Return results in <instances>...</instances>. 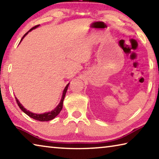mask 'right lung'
<instances>
[{"label":"right lung","instance_id":"right-lung-1","mask_svg":"<svg viewBox=\"0 0 159 159\" xmlns=\"http://www.w3.org/2000/svg\"><path fill=\"white\" fill-rule=\"evenodd\" d=\"M39 26V25H36L35 27H34L32 29H30V31H28V32L26 33L24 36H23V37L22 38V39H21V41H22L23 39H24L25 36L27 34L29 33V32L32 31V30H34V29L38 27ZM21 41H20V42H21ZM69 84H70V83H68V84H67L66 88H65V89H64L63 93H62V98H61V102H60V103L58 104V106H57V107L55 109H54L53 111H51V112H48V113H44L43 114L33 113H32V112L27 111V109L23 107L22 104H21L19 102V101H18V99H17L16 97H15V99H16L17 105L19 106V107H20V108L21 109V110H22L23 112H24V113H25L26 114H27V116H30V118H32L34 119V120H39V121H48V120H53V118H55L60 113V112H61V110H62V103H63V100H64L65 97H66V92H67V88H68Z\"/></svg>","mask_w":159,"mask_h":159}]
</instances>
